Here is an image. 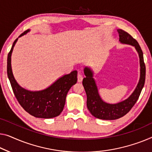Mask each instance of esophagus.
Masks as SVG:
<instances>
[{"label": "esophagus", "instance_id": "1", "mask_svg": "<svg viewBox=\"0 0 152 152\" xmlns=\"http://www.w3.org/2000/svg\"><path fill=\"white\" fill-rule=\"evenodd\" d=\"M77 78H78V82H79V83L82 82V80H83V76L81 75L80 74H78V76H77Z\"/></svg>", "mask_w": 152, "mask_h": 152}]
</instances>
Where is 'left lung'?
<instances>
[{"mask_svg":"<svg viewBox=\"0 0 152 152\" xmlns=\"http://www.w3.org/2000/svg\"><path fill=\"white\" fill-rule=\"evenodd\" d=\"M121 44H128L135 48L138 53L140 62V78L132 94L124 100L116 104L106 102L99 96L96 80L94 78V72L89 67L84 68L85 78L83 85L87 94V106L93 116L104 120H115L126 115L139 99L145 80V65L144 63L143 54L137 41L130 34L121 29H117Z\"/></svg>","mask_w":152,"mask_h":152,"instance_id":"obj_1","label":"left lung"}]
</instances>
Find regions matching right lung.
<instances>
[{
    "mask_svg": "<svg viewBox=\"0 0 152 152\" xmlns=\"http://www.w3.org/2000/svg\"><path fill=\"white\" fill-rule=\"evenodd\" d=\"M30 29L21 34L26 35ZM16 39L13 42L7 56V76L15 98L22 107L29 114L37 118L50 119L61 114L64 108L69 90L77 82L76 70L60 77L50 86L40 91H30L22 87L13 76L11 68V54Z\"/></svg>",
    "mask_w": 152,
    "mask_h": 152,
    "instance_id": "right-lung-1",
    "label": "right lung"
}]
</instances>
